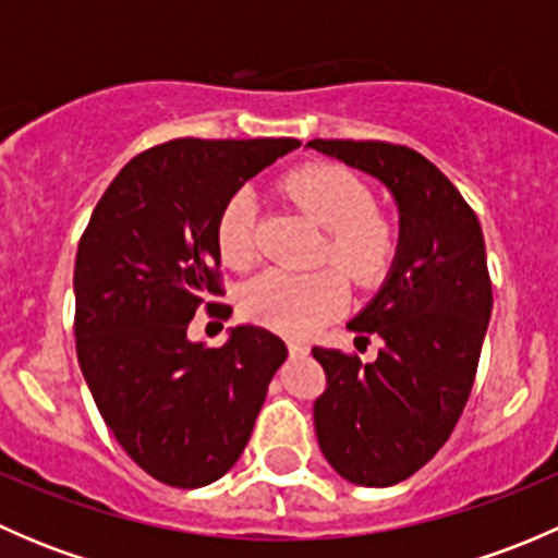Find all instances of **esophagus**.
<instances>
[{"label":"esophagus","mask_w":558,"mask_h":558,"mask_svg":"<svg viewBox=\"0 0 558 558\" xmlns=\"http://www.w3.org/2000/svg\"><path fill=\"white\" fill-rule=\"evenodd\" d=\"M307 351H311V348H307L305 342H300V340H289V353H291V356H305Z\"/></svg>","instance_id":"esophagus-1"}]
</instances>
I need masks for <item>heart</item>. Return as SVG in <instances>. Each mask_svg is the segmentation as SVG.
Segmentation results:
<instances>
[{
  "label": "heart",
  "instance_id": "b5f03b06",
  "mask_svg": "<svg viewBox=\"0 0 558 558\" xmlns=\"http://www.w3.org/2000/svg\"><path fill=\"white\" fill-rule=\"evenodd\" d=\"M280 185L296 207L324 227L320 262H335L359 289H373L386 278L397 258L399 234L384 213L373 210V194L356 174L340 165L318 161L289 172ZM253 227L256 202L245 191H238L216 221V243L223 264L245 269L256 258ZM339 270L267 269L243 286L240 311L245 318L283 335H311L345 302L348 283Z\"/></svg>",
  "mask_w": 558,
  "mask_h": 558
}]
</instances>
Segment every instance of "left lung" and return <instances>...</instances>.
Listing matches in <instances>:
<instances>
[{"label": "left lung", "mask_w": 558, "mask_h": 558, "mask_svg": "<svg viewBox=\"0 0 558 558\" xmlns=\"http://www.w3.org/2000/svg\"><path fill=\"white\" fill-rule=\"evenodd\" d=\"M378 178L399 205V253L380 294L348 329L384 340L378 359L313 348L326 373L315 402L320 453L359 486L418 472L459 424L492 318V275L475 210L429 159L380 140H311Z\"/></svg>", "instance_id": "1"}]
</instances>
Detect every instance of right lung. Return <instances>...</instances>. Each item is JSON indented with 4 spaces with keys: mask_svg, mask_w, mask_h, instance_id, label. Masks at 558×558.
Instances as JSON below:
<instances>
[{
    "mask_svg": "<svg viewBox=\"0 0 558 558\" xmlns=\"http://www.w3.org/2000/svg\"><path fill=\"white\" fill-rule=\"evenodd\" d=\"M300 140L180 137L143 150L94 207L75 258V348L107 429L174 488L227 475L245 451L289 348L238 326L221 348L185 337L223 296L216 221L245 180Z\"/></svg>",
    "mask_w": 558,
    "mask_h": 558,
    "instance_id": "1",
    "label": "right lung"
}]
</instances>
